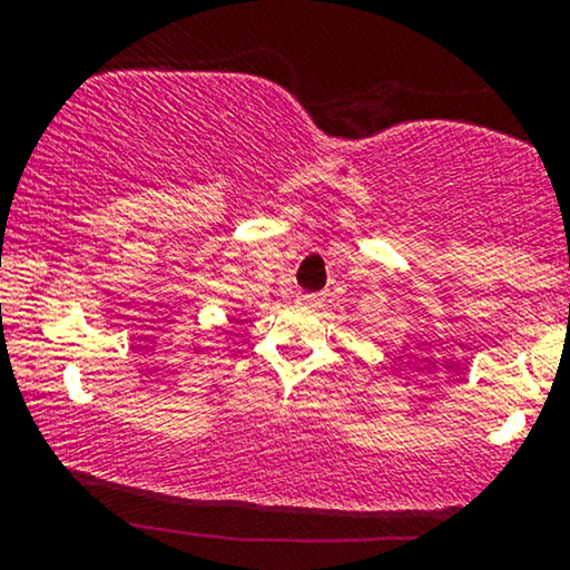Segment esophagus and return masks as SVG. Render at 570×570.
Returning <instances> with one entry per match:
<instances>
[{"instance_id": "obj_1", "label": "esophagus", "mask_w": 570, "mask_h": 570, "mask_svg": "<svg viewBox=\"0 0 570 570\" xmlns=\"http://www.w3.org/2000/svg\"><path fill=\"white\" fill-rule=\"evenodd\" d=\"M297 299H299V303H305V305H318V303H322V297H318V294H307V292H299Z\"/></svg>"}]
</instances>
